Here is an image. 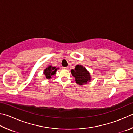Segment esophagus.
Listing matches in <instances>:
<instances>
[{
  "instance_id": "1",
  "label": "esophagus",
  "mask_w": 133,
  "mask_h": 133,
  "mask_svg": "<svg viewBox=\"0 0 133 133\" xmlns=\"http://www.w3.org/2000/svg\"><path fill=\"white\" fill-rule=\"evenodd\" d=\"M63 69H66V70H68L69 69V67H63Z\"/></svg>"
}]
</instances>
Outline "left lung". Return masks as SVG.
I'll return each instance as SVG.
<instances>
[{
	"label": "left lung",
	"mask_w": 133,
	"mask_h": 133,
	"mask_svg": "<svg viewBox=\"0 0 133 133\" xmlns=\"http://www.w3.org/2000/svg\"><path fill=\"white\" fill-rule=\"evenodd\" d=\"M71 73L75 78L76 83L79 85H85L91 81L90 72L82 65H77L74 69L71 70Z\"/></svg>",
	"instance_id": "left-lung-1"
}]
</instances>
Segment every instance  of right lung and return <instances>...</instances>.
Returning <instances> with one entry per match:
<instances>
[{
  "instance_id": "1",
  "label": "right lung",
  "mask_w": 133,
  "mask_h": 133,
  "mask_svg": "<svg viewBox=\"0 0 133 133\" xmlns=\"http://www.w3.org/2000/svg\"><path fill=\"white\" fill-rule=\"evenodd\" d=\"M58 69H59V67L56 68V67L52 66H48L44 70L43 74H44L46 79H50V78H52L54 75L56 74V71Z\"/></svg>"
}]
</instances>
